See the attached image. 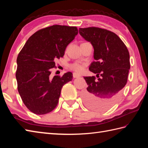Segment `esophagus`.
Listing matches in <instances>:
<instances>
[{
  "label": "esophagus",
  "mask_w": 148,
  "mask_h": 148,
  "mask_svg": "<svg viewBox=\"0 0 148 148\" xmlns=\"http://www.w3.org/2000/svg\"><path fill=\"white\" fill-rule=\"evenodd\" d=\"M81 76L79 74H78L77 73H73V77L74 78H77V77H79Z\"/></svg>",
  "instance_id": "1"
}]
</instances>
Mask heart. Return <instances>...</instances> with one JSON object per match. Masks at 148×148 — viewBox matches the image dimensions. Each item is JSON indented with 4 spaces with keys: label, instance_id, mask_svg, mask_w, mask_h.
Returning a JSON list of instances; mask_svg holds the SVG:
<instances>
[{
    "label": "heart",
    "instance_id": "1",
    "mask_svg": "<svg viewBox=\"0 0 148 148\" xmlns=\"http://www.w3.org/2000/svg\"><path fill=\"white\" fill-rule=\"evenodd\" d=\"M70 67L72 70H73L77 72H81L83 71V65L78 64V63H75V64H72L70 66Z\"/></svg>",
    "mask_w": 148,
    "mask_h": 148
}]
</instances>
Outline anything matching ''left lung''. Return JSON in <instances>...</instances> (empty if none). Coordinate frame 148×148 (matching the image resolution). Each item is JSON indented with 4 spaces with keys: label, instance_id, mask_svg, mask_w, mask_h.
Returning a JSON list of instances; mask_svg holds the SVG:
<instances>
[{
    "label": "left lung",
    "instance_id": "1",
    "mask_svg": "<svg viewBox=\"0 0 148 148\" xmlns=\"http://www.w3.org/2000/svg\"><path fill=\"white\" fill-rule=\"evenodd\" d=\"M80 35L93 48L95 61L89 70L95 77H84L87 90L82 94L85 105L96 111H106L119 100L126 85L129 69L130 55L121 39L111 31L97 27L79 28ZM102 76L99 77V75Z\"/></svg>",
    "mask_w": 148,
    "mask_h": 148
}]
</instances>
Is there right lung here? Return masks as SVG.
<instances>
[{"instance_id":"add662e5","label":"right lung","mask_w":148,"mask_h":148,"mask_svg":"<svg viewBox=\"0 0 148 148\" xmlns=\"http://www.w3.org/2000/svg\"><path fill=\"white\" fill-rule=\"evenodd\" d=\"M78 34L76 27L53 25L37 31L27 40L18 54L16 72L18 90L24 104L36 114H45L58 103L61 90L72 81V73L51 77L55 60Z\"/></svg>"}]
</instances>
